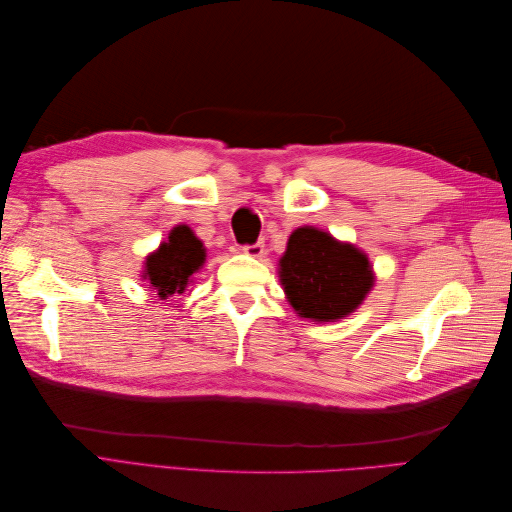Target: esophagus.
Masks as SVG:
<instances>
[{"instance_id":"34e87169","label":"esophagus","mask_w":512,"mask_h":512,"mask_svg":"<svg viewBox=\"0 0 512 512\" xmlns=\"http://www.w3.org/2000/svg\"><path fill=\"white\" fill-rule=\"evenodd\" d=\"M243 252H245L247 256H252V258H260L262 254H265V243L258 241V243H254V245H245Z\"/></svg>"}]
</instances>
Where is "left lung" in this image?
Instances as JSON below:
<instances>
[{
	"label": "left lung",
	"mask_w": 512,
	"mask_h": 512,
	"mask_svg": "<svg viewBox=\"0 0 512 512\" xmlns=\"http://www.w3.org/2000/svg\"><path fill=\"white\" fill-rule=\"evenodd\" d=\"M280 282L301 318L335 322L363 303L374 286L369 258L314 226L297 228L280 258Z\"/></svg>",
	"instance_id": "left-lung-1"
}]
</instances>
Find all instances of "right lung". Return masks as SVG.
I'll return each instance as SVG.
<instances>
[{"mask_svg": "<svg viewBox=\"0 0 512 512\" xmlns=\"http://www.w3.org/2000/svg\"><path fill=\"white\" fill-rule=\"evenodd\" d=\"M205 245L190 226L179 224L168 232V239L145 260L143 280L149 282L160 294V299L170 294H181L192 282V275L203 267Z\"/></svg>", "mask_w": 512, "mask_h": 512, "instance_id": "add662e5", "label": "right lung"}]
</instances>
